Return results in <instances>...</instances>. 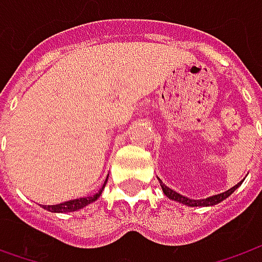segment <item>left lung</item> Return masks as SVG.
<instances>
[{
    "instance_id": "left-lung-1",
    "label": "left lung",
    "mask_w": 262,
    "mask_h": 262,
    "mask_svg": "<svg viewBox=\"0 0 262 262\" xmlns=\"http://www.w3.org/2000/svg\"><path fill=\"white\" fill-rule=\"evenodd\" d=\"M159 179V178H157ZM159 182H160V186H162V191H163V194L169 198V200H172V201H178V203H181V204H184V206L188 207H211V206H216L219 203H222L223 200H226L227 196L232 195L235 191H236L237 188L241 186V184L244 182V181H241L239 184H236L235 186H232L230 189H227L225 192H222V194H217V195H211V196H207V198H203V200H192V198H188L185 195H181L179 192H176L173 189H170L169 186H166L160 179H159Z\"/></svg>"
}]
</instances>
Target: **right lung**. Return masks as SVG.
Masks as SVG:
<instances>
[{"instance_id": "obj_1", "label": "right lung", "mask_w": 262, "mask_h": 262, "mask_svg": "<svg viewBox=\"0 0 262 262\" xmlns=\"http://www.w3.org/2000/svg\"><path fill=\"white\" fill-rule=\"evenodd\" d=\"M106 182H107V178H106L103 186L99 189V192L95 194V195L76 198V200H70V201L61 203V204H56V206H43V208H46L48 211H52V213H70V211H77V210H80V208H83V207L89 206L90 203L96 201V200L100 196V194H102V191H103V188H105Z\"/></svg>"}]
</instances>
